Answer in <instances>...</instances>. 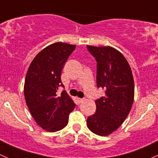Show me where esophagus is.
Wrapping results in <instances>:
<instances>
[{"instance_id":"34e87169","label":"esophagus","mask_w":158,"mask_h":158,"mask_svg":"<svg viewBox=\"0 0 158 158\" xmlns=\"http://www.w3.org/2000/svg\"><path fill=\"white\" fill-rule=\"evenodd\" d=\"M84 101V99H80V98H79V99H78V102H79V103H81V102H82Z\"/></svg>"}]
</instances>
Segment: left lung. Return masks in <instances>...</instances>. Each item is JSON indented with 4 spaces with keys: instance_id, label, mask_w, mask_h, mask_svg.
I'll list each match as a JSON object with an SVG mask.
<instances>
[{
    "instance_id": "1",
    "label": "left lung",
    "mask_w": 158,
    "mask_h": 158,
    "mask_svg": "<svg viewBox=\"0 0 158 158\" xmlns=\"http://www.w3.org/2000/svg\"><path fill=\"white\" fill-rule=\"evenodd\" d=\"M87 48L97 62L96 82L106 90L105 96L95 101L96 113L87 119V127L94 134L108 136L126 120L134 99V81L127 60L111 46Z\"/></svg>"
}]
</instances>
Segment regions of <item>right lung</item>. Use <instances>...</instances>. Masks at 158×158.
Wrapping results in <instances>:
<instances>
[{
  "instance_id": "add662e5",
  "label": "right lung",
  "mask_w": 158,
  "mask_h": 158,
  "mask_svg": "<svg viewBox=\"0 0 158 158\" xmlns=\"http://www.w3.org/2000/svg\"><path fill=\"white\" fill-rule=\"evenodd\" d=\"M75 45L56 42L45 47L30 64L26 74L24 94L28 110L38 126L48 132H56L68 124L69 114L76 104L65 90L61 80L62 68Z\"/></svg>"
}]
</instances>
